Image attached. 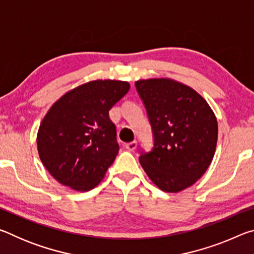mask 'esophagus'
<instances>
[{
    "instance_id": "1",
    "label": "esophagus",
    "mask_w": 254,
    "mask_h": 254,
    "mask_svg": "<svg viewBox=\"0 0 254 254\" xmlns=\"http://www.w3.org/2000/svg\"><path fill=\"white\" fill-rule=\"evenodd\" d=\"M136 145H137L136 141H131V142H127L124 144V147H126L128 151H134V150L136 149Z\"/></svg>"
}]
</instances>
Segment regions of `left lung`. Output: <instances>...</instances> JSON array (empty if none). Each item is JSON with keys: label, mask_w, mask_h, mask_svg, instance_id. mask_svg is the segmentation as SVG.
Returning <instances> with one entry per match:
<instances>
[{"label": "left lung", "mask_w": 254, "mask_h": 254, "mask_svg": "<svg viewBox=\"0 0 254 254\" xmlns=\"http://www.w3.org/2000/svg\"><path fill=\"white\" fill-rule=\"evenodd\" d=\"M153 134L151 151L139 160L152 183L163 191L178 192L194 185L213 160L217 120L203 97L169 78L135 81Z\"/></svg>", "instance_id": "left-lung-1"}]
</instances>
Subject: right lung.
Listing matches in <instances>:
<instances>
[{"mask_svg": "<svg viewBox=\"0 0 254 254\" xmlns=\"http://www.w3.org/2000/svg\"><path fill=\"white\" fill-rule=\"evenodd\" d=\"M128 89L127 81L93 80L50 107L38 131L37 145L41 162L57 182L87 191L104 178L119 152L109 111Z\"/></svg>", "mask_w": 254, "mask_h": 254, "instance_id": "obj_1", "label": "right lung"}]
</instances>
